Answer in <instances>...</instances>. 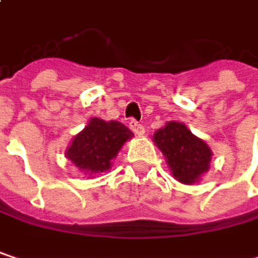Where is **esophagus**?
I'll use <instances>...</instances> for the list:
<instances>
[{
    "label": "esophagus",
    "instance_id": "1",
    "mask_svg": "<svg viewBox=\"0 0 258 258\" xmlns=\"http://www.w3.org/2000/svg\"><path fill=\"white\" fill-rule=\"evenodd\" d=\"M130 128L133 130L134 134H137V136H143L145 134V127L142 124H139L136 119H131L130 121Z\"/></svg>",
    "mask_w": 258,
    "mask_h": 258
}]
</instances>
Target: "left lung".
<instances>
[{"mask_svg":"<svg viewBox=\"0 0 258 258\" xmlns=\"http://www.w3.org/2000/svg\"><path fill=\"white\" fill-rule=\"evenodd\" d=\"M172 173L182 183H192L208 172L212 157L208 145L180 122H167L154 134Z\"/></svg>","mask_w":258,"mask_h":258,"instance_id":"left-lung-1","label":"left lung"}]
</instances>
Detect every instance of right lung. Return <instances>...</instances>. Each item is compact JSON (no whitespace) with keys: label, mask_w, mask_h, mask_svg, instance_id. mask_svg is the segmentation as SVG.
I'll return each instance as SVG.
<instances>
[{"label":"right lung","mask_w":258,"mask_h":258,"mask_svg":"<svg viewBox=\"0 0 258 258\" xmlns=\"http://www.w3.org/2000/svg\"><path fill=\"white\" fill-rule=\"evenodd\" d=\"M134 134L124 124L92 118L67 149V158L85 173H101L110 169L122 145Z\"/></svg>","instance_id":"add662e5"}]
</instances>
